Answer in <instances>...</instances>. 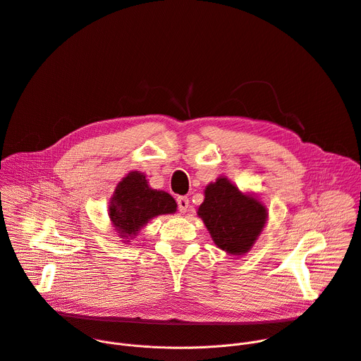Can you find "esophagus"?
<instances>
[{
	"instance_id": "esophagus-1",
	"label": "esophagus",
	"mask_w": 361,
	"mask_h": 361,
	"mask_svg": "<svg viewBox=\"0 0 361 361\" xmlns=\"http://www.w3.org/2000/svg\"><path fill=\"white\" fill-rule=\"evenodd\" d=\"M178 208L182 214L188 212V208H189V200L186 197H179L178 198Z\"/></svg>"
}]
</instances>
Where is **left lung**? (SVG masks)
<instances>
[{"label": "left lung", "instance_id": "1", "mask_svg": "<svg viewBox=\"0 0 361 361\" xmlns=\"http://www.w3.org/2000/svg\"><path fill=\"white\" fill-rule=\"evenodd\" d=\"M204 195L197 214L214 244L233 257L250 252L269 219L267 208L260 198L240 190L226 176L208 183Z\"/></svg>", "mask_w": 361, "mask_h": 361}]
</instances>
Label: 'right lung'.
Here are the masks:
<instances>
[{
  "label": "right lung",
  "instance_id": "right-lung-1",
  "mask_svg": "<svg viewBox=\"0 0 361 361\" xmlns=\"http://www.w3.org/2000/svg\"><path fill=\"white\" fill-rule=\"evenodd\" d=\"M176 201L168 192L150 188L146 175L131 171L116 186L108 202L109 223L123 243H130L149 221L159 215L175 214Z\"/></svg>",
  "mask_w": 361,
  "mask_h": 361
}]
</instances>
